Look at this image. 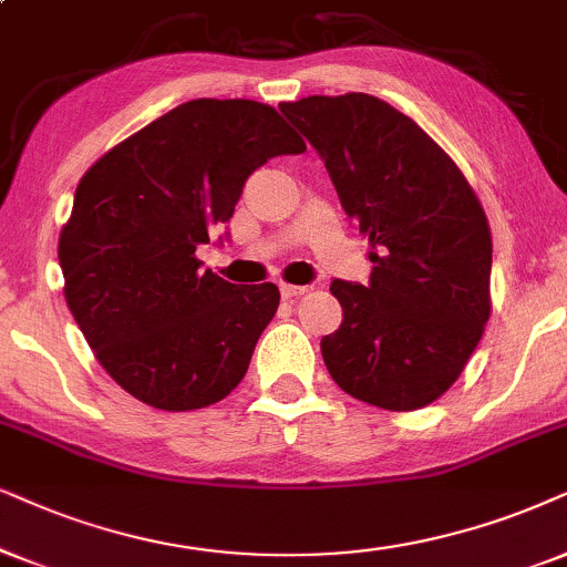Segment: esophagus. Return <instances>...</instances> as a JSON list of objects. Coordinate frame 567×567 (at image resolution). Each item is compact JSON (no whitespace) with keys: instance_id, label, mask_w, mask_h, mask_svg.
<instances>
[{"instance_id":"1","label":"esophagus","mask_w":567,"mask_h":567,"mask_svg":"<svg viewBox=\"0 0 567 567\" xmlns=\"http://www.w3.org/2000/svg\"><path fill=\"white\" fill-rule=\"evenodd\" d=\"M279 292H282V298L285 300H290V298H298V296H303V292H308V288L306 285H279Z\"/></svg>"}]
</instances>
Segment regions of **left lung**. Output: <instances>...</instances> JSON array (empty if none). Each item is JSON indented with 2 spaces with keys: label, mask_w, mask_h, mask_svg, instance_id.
Returning <instances> with one entry per match:
<instances>
[{
  "label": "left lung",
  "mask_w": 567,
  "mask_h": 567,
  "mask_svg": "<svg viewBox=\"0 0 567 567\" xmlns=\"http://www.w3.org/2000/svg\"><path fill=\"white\" fill-rule=\"evenodd\" d=\"M279 112L319 152L374 264L367 285H329L342 324L321 337L327 371L386 411L434 403L492 311V235L476 193L408 114L369 93L308 96Z\"/></svg>",
  "instance_id": "left-lung-1"
}]
</instances>
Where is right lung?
Masks as SVG:
<instances>
[{
    "label": "right lung",
    "instance_id": "obj_1",
    "mask_svg": "<svg viewBox=\"0 0 567 567\" xmlns=\"http://www.w3.org/2000/svg\"><path fill=\"white\" fill-rule=\"evenodd\" d=\"M300 152L269 104L193 99L78 183L60 235L64 300L106 374L141 403L196 411L246 377L279 290L200 271L196 248L230 221L250 172Z\"/></svg>",
    "mask_w": 567,
    "mask_h": 567
}]
</instances>
